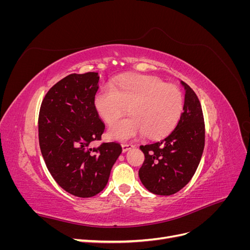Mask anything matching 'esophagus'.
<instances>
[{"label":"esophagus","instance_id":"34e87169","mask_svg":"<svg viewBox=\"0 0 250 250\" xmlns=\"http://www.w3.org/2000/svg\"><path fill=\"white\" fill-rule=\"evenodd\" d=\"M133 147L134 145H132V144H122V151L123 152H127L128 150H130Z\"/></svg>","mask_w":250,"mask_h":250}]
</instances>
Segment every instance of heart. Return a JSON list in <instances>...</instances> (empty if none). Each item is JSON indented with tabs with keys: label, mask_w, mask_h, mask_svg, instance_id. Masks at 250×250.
Returning a JSON list of instances; mask_svg holds the SVG:
<instances>
[{
	"label": "heart",
	"mask_w": 250,
	"mask_h": 250,
	"mask_svg": "<svg viewBox=\"0 0 250 250\" xmlns=\"http://www.w3.org/2000/svg\"><path fill=\"white\" fill-rule=\"evenodd\" d=\"M99 116L111 124L129 107L132 116L113 124L112 139L126 141L139 134L157 139L169 133L179 121L184 109V97L174 85L155 76L140 75L121 79L117 84H105L95 96Z\"/></svg>",
	"instance_id": "b5f03b06"
}]
</instances>
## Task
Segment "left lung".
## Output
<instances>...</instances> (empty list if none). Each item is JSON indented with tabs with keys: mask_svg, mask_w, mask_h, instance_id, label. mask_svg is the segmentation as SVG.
Returning <instances> with one entry per match:
<instances>
[{
	"mask_svg": "<svg viewBox=\"0 0 250 250\" xmlns=\"http://www.w3.org/2000/svg\"><path fill=\"white\" fill-rule=\"evenodd\" d=\"M184 112L176 127L164 139L141 146L145 161L139 176L148 191L169 196L190 181L200 163L206 129L197 95L186 82Z\"/></svg>",
	"mask_w": 250,
	"mask_h": 250,
	"instance_id": "left-lung-1",
	"label": "left lung"
}]
</instances>
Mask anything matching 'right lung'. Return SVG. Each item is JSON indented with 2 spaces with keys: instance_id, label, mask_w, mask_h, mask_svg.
<instances>
[{
  "instance_id": "right-lung-1",
  "label": "right lung",
  "mask_w": 250,
  "mask_h": 250,
  "mask_svg": "<svg viewBox=\"0 0 250 250\" xmlns=\"http://www.w3.org/2000/svg\"><path fill=\"white\" fill-rule=\"evenodd\" d=\"M95 72L71 74L53 85L42 102L39 140L52 177L64 191L82 198L100 193L122 152L119 143H103L105 125L95 107L99 88Z\"/></svg>"
}]
</instances>
